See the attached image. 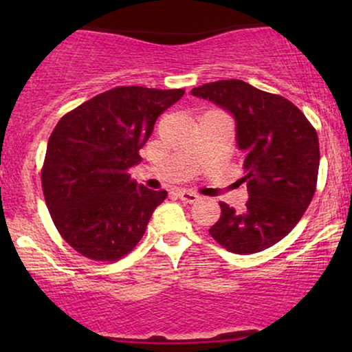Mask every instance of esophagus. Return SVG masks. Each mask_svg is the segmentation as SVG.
Returning a JSON list of instances; mask_svg holds the SVG:
<instances>
[{
    "mask_svg": "<svg viewBox=\"0 0 352 352\" xmlns=\"http://www.w3.org/2000/svg\"><path fill=\"white\" fill-rule=\"evenodd\" d=\"M177 197H179L182 201H186V204H194L195 200H199V195L192 190H179L177 192Z\"/></svg>",
    "mask_w": 352,
    "mask_h": 352,
    "instance_id": "34e87169",
    "label": "esophagus"
}]
</instances>
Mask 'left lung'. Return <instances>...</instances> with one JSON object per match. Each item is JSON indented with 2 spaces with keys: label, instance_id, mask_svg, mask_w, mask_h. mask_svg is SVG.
Segmentation results:
<instances>
[{
  "label": "left lung",
  "instance_id": "8db88e82",
  "mask_svg": "<svg viewBox=\"0 0 352 352\" xmlns=\"http://www.w3.org/2000/svg\"><path fill=\"white\" fill-rule=\"evenodd\" d=\"M190 93L234 115L243 151L245 211L219 201L210 235L232 253L263 252L290 234L314 197L320 162L316 128L288 99L242 80L213 81Z\"/></svg>",
  "mask_w": 352,
  "mask_h": 352
}]
</instances>
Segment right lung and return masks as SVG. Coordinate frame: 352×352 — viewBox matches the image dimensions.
<instances>
[{"mask_svg": "<svg viewBox=\"0 0 352 352\" xmlns=\"http://www.w3.org/2000/svg\"><path fill=\"white\" fill-rule=\"evenodd\" d=\"M184 89L117 86L67 112L47 141L41 186L60 237L93 261H118L146 232L166 190H151L128 170L157 118Z\"/></svg>", "mask_w": 352, "mask_h": 352, "instance_id": "1", "label": "right lung"}]
</instances>
